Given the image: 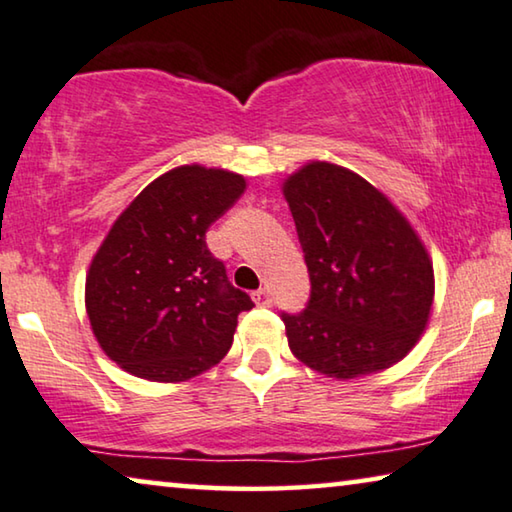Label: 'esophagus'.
Masks as SVG:
<instances>
[{
    "label": "esophagus",
    "instance_id": "34e87169",
    "mask_svg": "<svg viewBox=\"0 0 512 512\" xmlns=\"http://www.w3.org/2000/svg\"><path fill=\"white\" fill-rule=\"evenodd\" d=\"M253 301H255V305H259V308H269V305L273 303L271 292L269 289H257V292H253Z\"/></svg>",
    "mask_w": 512,
    "mask_h": 512
}]
</instances>
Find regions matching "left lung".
<instances>
[{"label":"left lung","mask_w":512,"mask_h":512,"mask_svg":"<svg viewBox=\"0 0 512 512\" xmlns=\"http://www.w3.org/2000/svg\"><path fill=\"white\" fill-rule=\"evenodd\" d=\"M282 193L310 273L305 310L280 315L292 354L335 379L391 368L421 338L432 310V259L418 234L347 167L312 160Z\"/></svg>","instance_id":"left-lung-1"}]
</instances>
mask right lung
Instances as JSON below:
<instances>
[{
	"instance_id": "add662e5",
	"label": "right lung",
	"mask_w": 512,
	"mask_h": 512,
	"mask_svg": "<svg viewBox=\"0 0 512 512\" xmlns=\"http://www.w3.org/2000/svg\"><path fill=\"white\" fill-rule=\"evenodd\" d=\"M246 190L241 174L181 165L142 190L91 259L87 315L119 368L186 381L230 352L239 312L253 308L207 248L211 223Z\"/></svg>"
}]
</instances>
